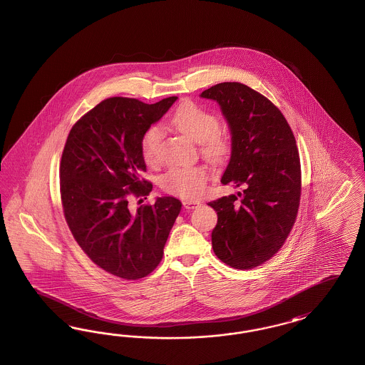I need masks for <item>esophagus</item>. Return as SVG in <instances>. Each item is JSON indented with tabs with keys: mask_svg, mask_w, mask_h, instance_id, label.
Returning <instances> with one entry per match:
<instances>
[{
	"mask_svg": "<svg viewBox=\"0 0 365 365\" xmlns=\"http://www.w3.org/2000/svg\"><path fill=\"white\" fill-rule=\"evenodd\" d=\"M199 200H192V199H186V200H183V206L188 209V210H191V209H195L197 206H199Z\"/></svg>",
	"mask_w": 365,
	"mask_h": 365,
	"instance_id": "esophagus-1",
	"label": "esophagus"
}]
</instances>
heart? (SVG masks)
Segmentation results:
<instances>
[{
  "label": "heart",
  "instance_id": "heart-1",
  "mask_svg": "<svg viewBox=\"0 0 365 365\" xmlns=\"http://www.w3.org/2000/svg\"><path fill=\"white\" fill-rule=\"evenodd\" d=\"M168 124L190 139L199 142L200 153L211 160H221L230 151L229 135L218 127L217 116L194 101H186L174 110ZM162 142V131L159 127H150L142 138V155L148 165L158 162L159 145ZM209 182V171L206 167H171L162 178L163 190L180 198H198Z\"/></svg>",
  "mask_w": 365,
  "mask_h": 365
}]
</instances>
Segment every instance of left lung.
<instances>
[{
  "label": "left lung",
  "mask_w": 365,
  "mask_h": 365,
  "mask_svg": "<svg viewBox=\"0 0 365 365\" xmlns=\"http://www.w3.org/2000/svg\"><path fill=\"white\" fill-rule=\"evenodd\" d=\"M215 100L232 130V158L223 185L242 192L209 202L218 214L211 232L215 255L234 269H255L282 247L301 199V165L290 125L276 106L241 83L200 93Z\"/></svg>",
  "instance_id": "1"
}]
</instances>
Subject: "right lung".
<instances>
[{"mask_svg": "<svg viewBox=\"0 0 365 365\" xmlns=\"http://www.w3.org/2000/svg\"><path fill=\"white\" fill-rule=\"evenodd\" d=\"M177 99L155 104L131 98L103 100L73 124L66 138L60 195L68 227L93 264L123 279L154 272L182 209L173 197L133 211L128 206L133 197H147L153 190L142 177L144 133Z\"/></svg>", "mask_w": 365, "mask_h": 365, "instance_id": "add662e5", "label": "right lung"}]
</instances>
